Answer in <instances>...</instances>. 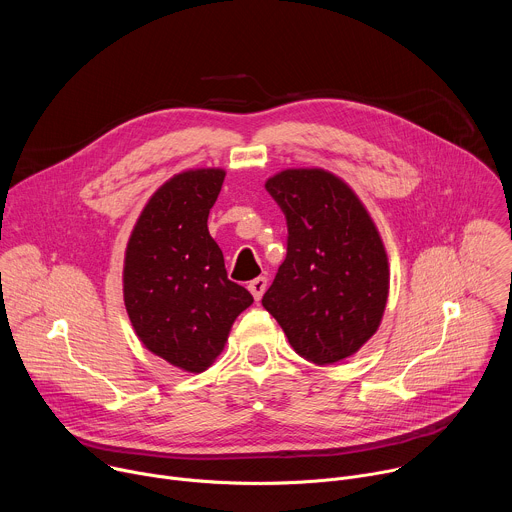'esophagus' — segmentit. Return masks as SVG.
Segmentation results:
<instances>
[{
    "label": "esophagus",
    "instance_id": "esophagus-1",
    "mask_svg": "<svg viewBox=\"0 0 512 512\" xmlns=\"http://www.w3.org/2000/svg\"><path fill=\"white\" fill-rule=\"evenodd\" d=\"M265 289H267V277H255L253 281H249V291H251L253 298H255L257 302L263 298Z\"/></svg>",
    "mask_w": 512,
    "mask_h": 512
}]
</instances>
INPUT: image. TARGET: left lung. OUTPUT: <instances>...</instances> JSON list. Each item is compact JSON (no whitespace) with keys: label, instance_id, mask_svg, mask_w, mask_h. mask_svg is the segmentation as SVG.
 Wrapping results in <instances>:
<instances>
[{"label":"left lung","instance_id":"1","mask_svg":"<svg viewBox=\"0 0 512 512\" xmlns=\"http://www.w3.org/2000/svg\"><path fill=\"white\" fill-rule=\"evenodd\" d=\"M287 221V255L263 308L314 364L352 356L383 320L389 261L369 210L320 168H289L265 182Z\"/></svg>","mask_w":512,"mask_h":512}]
</instances>
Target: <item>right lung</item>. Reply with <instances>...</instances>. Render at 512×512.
Here are the masks:
<instances>
[{
	"label": "right lung",
	"instance_id": "right-lung-1",
	"mask_svg": "<svg viewBox=\"0 0 512 512\" xmlns=\"http://www.w3.org/2000/svg\"><path fill=\"white\" fill-rule=\"evenodd\" d=\"M225 170L176 174L143 206L123 265V300L143 346L188 373L206 371L223 352L237 316L253 304L231 281L208 212Z\"/></svg>",
	"mask_w": 512,
	"mask_h": 512
}]
</instances>
